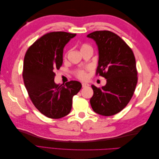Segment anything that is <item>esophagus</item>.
I'll use <instances>...</instances> for the list:
<instances>
[{
  "mask_svg": "<svg viewBox=\"0 0 159 159\" xmlns=\"http://www.w3.org/2000/svg\"><path fill=\"white\" fill-rule=\"evenodd\" d=\"M81 85H82V88H86V87H88V86L89 85V84L88 83H85V82H84L81 84Z\"/></svg>",
  "mask_w": 159,
  "mask_h": 159,
  "instance_id": "1",
  "label": "esophagus"
}]
</instances>
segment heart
<instances>
[{"label": "heart", "mask_w": 159, "mask_h": 159, "mask_svg": "<svg viewBox=\"0 0 159 159\" xmlns=\"http://www.w3.org/2000/svg\"><path fill=\"white\" fill-rule=\"evenodd\" d=\"M88 46H89L84 44V45L82 46V48H85V47H88ZM76 75L80 79H81V80H85V79H86V78H87V74H86L85 71H84V70L78 71H77V73H76Z\"/></svg>", "instance_id": "1"}]
</instances>
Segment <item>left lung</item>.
I'll return each instance as SVG.
<instances>
[{
	"label": "left lung",
	"instance_id": "1",
	"mask_svg": "<svg viewBox=\"0 0 159 159\" xmlns=\"http://www.w3.org/2000/svg\"><path fill=\"white\" fill-rule=\"evenodd\" d=\"M88 38L98 46L96 74L107 80L105 85H91L90 103L96 113L111 116L121 111L131 100L137 83L135 57L132 50L116 34L107 30L90 33Z\"/></svg>",
	"mask_w": 159,
	"mask_h": 159
}]
</instances>
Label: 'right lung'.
Listing matches in <instances>:
<instances>
[{"label": "right lung", "instance_id": "obj_1", "mask_svg": "<svg viewBox=\"0 0 159 159\" xmlns=\"http://www.w3.org/2000/svg\"><path fill=\"white\" fill-rule=\"evenodd\" d=\"M75 36L66 32L48 33L34 43L25 54L22 76L26 89L34 106L49 118L68 115L72 98L81 88L78 81L65 84L54 82V71L63 63L64 48Z\"/></svg>", "mask_w": 159, "mask_h": 159}]
</instances>
